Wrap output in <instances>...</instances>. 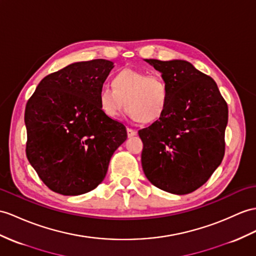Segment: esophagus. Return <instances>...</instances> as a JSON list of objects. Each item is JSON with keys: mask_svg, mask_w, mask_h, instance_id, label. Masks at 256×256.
<instances>
[{"mask_svg": "<svg viewBox=\"0 0 256 256\" xmlns=\"http://www.w3.org/2000/svg\"><path fill=\"white\" fill-rule=\"evenodd\" d=\"M127 134H128L129 138H132V136H136V132L134 129L127 128Z\"/></svg>", "mask_w": 256, "mask_h": 256, "instance_id": "1", "label": "esophagus"}]
</instances>
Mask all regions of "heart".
Masks as SVG:
<instances>
[{"instance_id": "obj_1", "label": "heart", "mask_w": 256, "mask_h": 256, "mask_svg": "<svg viewBox=\"0 0 256 256\" xmlns=\"http://www.w3.org/2000/svg\"><path fill=\"white\" fill-rule=\"evenodd\" d=\"M98 103L110 118L127 114L134 120L148 122L163 115L168 103V90L164 79L156 74L124 68L113 78V88L103 86L98 92Z\"/></svg>"}]
</instances>
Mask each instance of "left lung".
Returning a JSON list of instances; mask_svg holds the SVG:
<instances>
[{
	"label": "left lung",
	"mask_w": 256,
	"mask_h": 256,
	"mask_svg": "<svg viewBox=\"0 0 256 256\" xmlns=\"http://www.w3.org/2000/svg\"><path fill=\"white\" fill-rule=\"evenodd\" d=\"M168 90L165 112L139 130L141 163L150 182L174 194L200 188L225 155L228 106L215 81L186 60H146Z\"/></svg>",
	"instance_id": "left-lung-1"
}]
</instances>
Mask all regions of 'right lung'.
Masks as SVG:
<instances>
[{
    "label": "right lung",
    "mask_w": 256,
    "mask_h": 256,
    "mask_svg": "<svg viewBox=\"0 0 256 256\" xmlns=\"http://www.w3.org/2000/svg\"><path fill=\"white\" fill-rule=\"evenodd\" d=\"M114 63L78 62L48 74L24 110L26 154L48 188L63 196L89 192L103 182L126 127L105 115L98 92Z\"/></svg>",
    "instance_id": "right-lung-1"
}]
</instances>
